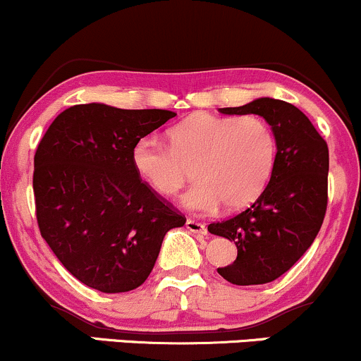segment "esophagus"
<instances>
[{
	"mask_svg": "<svg viewBox=\"0 0 361 361\" xmlns=\"http://www.w3.org/2000/svg\"><path fill=\"white\" fill-rule=\"evenodd\" d=\"M185 228H188L189 232H195V234H207V227H204V224L196 222V220L192 219L185 220Z\"/></svg>",
	"mask_w": 361,
	"mask_h": 361,
	"instance_id": "34e87169",
	"label": "esophagus"
}]
</instances>
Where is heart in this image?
<instances>
[{"label": "heart", "instance_id": "heart-1", "mask_svg": "<svg viewBox=\"0 0 361 361\" xmlns=\"http://www.w3.org/2000/svg\"><path fill=\"white\" fill-rule=\"evenodd\" d=\"M170 146L154 135L137 139L133 165L161 196H173L191 176L195 184L182 196L189 212L210 213L224 203L239 210L262 195L272 177L277 137L257 115H197L169 133Z\"/></svg>", "mask_w": 361, "mask_h": 361}]
</instances>
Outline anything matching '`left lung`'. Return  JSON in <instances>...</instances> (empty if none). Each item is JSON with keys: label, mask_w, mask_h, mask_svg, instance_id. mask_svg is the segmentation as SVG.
I'll use <instances>...</instances> for the list:
<instances>
[{"label": "left lung", "mask_w": 361, "mask_h": 361, "mask_svg": "<svg viewBox=\"0 0 361 361\" xmlns=\"http://www.w3.org/2000/svg\"><path fill=\"white\" fill-rule=\"evenodd\" d=\"M220 111L259 115L277 137L272 177L257 201L208 226L238 246V258L219 274L235 286L267 284L288 272L319 234L329 200L327 142L300 108L281 99L259 98Z\"/></svg>", "instance_id": "obj_1"}]
</instances>
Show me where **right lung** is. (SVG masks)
Segmentation results:
<instances>
[{
	"instance_id": "right-lung-1",
	"label": "right lung",
	"mask_w": 361,
	"mask_h": 361,
	"mask_svg": "<svg viewBox=\"0 0 361 361\" xmlns=\"http://www.w3.org/2000/svg\"><path fill=\"white\" fill-rule=\"evenodd\" d=\"M176 117L102 103L61 111L34 154L41 235L77 281L102 293L148 279L166 232L185 216L135 172V141Z\"/></svg>"
}]
</instances>
